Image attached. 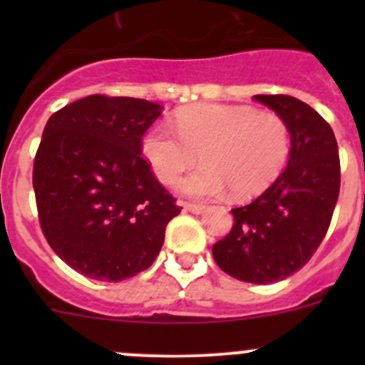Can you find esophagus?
<instances>
[{
	"label": "esophagus",
	"instance_id": "esophagus-1",
	"mask_svg": "<svg viewBox=\"0 0 365 365\" xmlns=\"http://www.w3.org/2000/svg\"><path fill=\"white\" fill-rule=\"evenodd\" d=\"M183 208L190 213H203L206 206L205 205H194V203H183Z\"/></svg>",
	"mask_w": 365,
	"mask_h": 365
}]
</instances>
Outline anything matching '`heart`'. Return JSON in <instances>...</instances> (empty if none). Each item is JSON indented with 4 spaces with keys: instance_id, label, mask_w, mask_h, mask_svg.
<instances>
[{
    "instance_id": "heart-1",
    "label": "heart",
    "mask_w": 365,
    "mask_h": 365,
    "mask_svg": "<svg viewBox=\"0 0 365 365\" xmlns=\"http://www.w3.org/2000/svg\"><path fill=\"white\" fill-rule=\"evenodd\" d=\"M143 155L162 183L205 162L180 180L190 197H217L226 189L237 200L272 185L292 153V132L279 114L249 106L194 104L175 114V128L157 123L143 135Z\"/></svg>"
}]
</instances>
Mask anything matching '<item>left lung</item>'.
I'll use <instances>...</instances> for the list:
<instances>
[{"label":"left lung","mask_w":365,"mask_h":365,"mask_svg":"<svg viewBox=\"0 0 365 365\" xmlns=\"http://www.w3.org/2000/svg\"><path fill=\"white\" fill-rule=\"evenodd\" d=\"M288 123V168L252 203L233 208L230 233L212 247L231 277L254 284L282 281L312 257L339 197L341 162L332 127L289 95H254Z\"/></svg>","instance_id":"8db88e82"}]
</instances>
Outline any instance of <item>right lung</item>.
Listing matches in <instances>:
<instances>
[{"label":"right lung","mask_w":365,"mask_h":365,"mask_svg":"<svg viewBox=\"0 0 365 365\" xmlns=\"http://www.w3.org/2000/svg\"><path fill=\"white\" fill-rule=\"evenodd\" d=\"M160 111L143 98L90 95L47 120L33 162L38 222L86 277L118 282L146 270L182 210L141 157Z\"/></svg>","instance_id":"1"}]
</instances>
